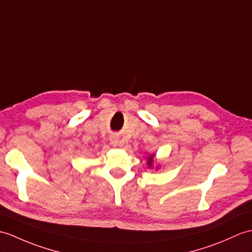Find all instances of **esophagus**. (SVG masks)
Here are the masks:
<instances>
[{"label":"esophagus","mask_w":252,"mask_h":252,"mask_svg":"<svg viewBox=\"0 0 252 252\" xmlns=\"http://www.w3.org/2000/svg\"><path fill=\"white\" fill-rule=\"evenodd\" d=\"M112 144L114 145V146H117V145H118V139H117V138H112Z\"/></svg>","instance_id":"1"}]
</instances>
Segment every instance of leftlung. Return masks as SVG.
Wrapping results in <instances>:
<instances>
[{
	"instance_id": "1",
	"label": "left lung",
	"mask_w": 252,
	"mask_h": 252,
	"mask_svg": "<svg viewBox=\"0 0 252 252\" xmlns=\"http://www.w3.org/2000/svg\"><path fill=\"white\" fill-rule=\"evenodd\" d=\"M146 160H147V165L149 168H155V163H156V155L155 154H151V155H148V157L146 158ZM157 169H159V164H158V166H156V171Z\"/></svg>"
}]
</instances>
